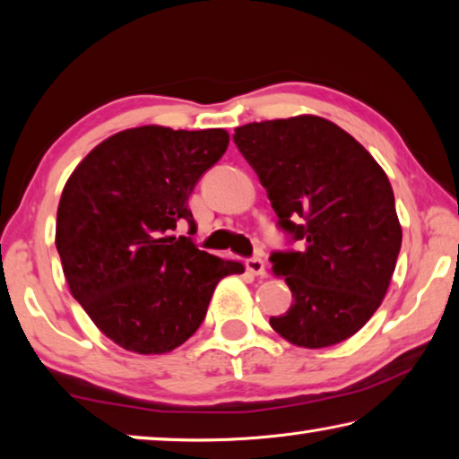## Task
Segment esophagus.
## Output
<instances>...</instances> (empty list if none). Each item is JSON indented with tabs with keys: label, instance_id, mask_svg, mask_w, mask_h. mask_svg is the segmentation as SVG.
Wrapping results in <instances>:
<instances>
[{
	"label": "esophagus",
	"instance_id": "obj_1",
	"mask_svg": "<svg viewBox=\"0 0 459 459\" xmlns=\"http://www.w3.org/2000/svg\"><path fill=\"white\" fill-rule=\"evenodd\" d=\"M247 269L251 271L253 275L257 277H265V261H263L261 257H253L247 261Z\"/></svg>",
	"mask_w": 459,
	"mask_h": 459
}]
</instances>
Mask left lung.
<instances>
[{
  "label": "left lung",
  "instance_id": "1",
  "mask_svg": "<svg viewBox=\"0 0 459 459\" xmlns=\"http://www.w3.org/2000/svg\"><path fill=\"white\" fill-rule=\"evenodd\" d=\"M235 143L267 190L279 227L304 248L273 253L293 304L269 324L301 348L354 336L391 283L401 222L385 169L356 139L317 115L248 123Z\"/></svg>",
  "mask_w": 459,
  "mask_h": 459
}]
</instances>
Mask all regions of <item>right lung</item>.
<instances>
[{"label": "right lung", "mask_w": 459, "mask_h": 459, "mask_svg": "<svg viewBox=\"0 0 459 459\" xmlns=\"http://www.w3.org/2000/svg\"><path fill=\"white\" fill-rule=\"evenodd\" d=\"M229 147L224 129L143 126L100 142L68 178L56 214V248L68 290L123 351L166 354L204 320L216 283L238 261L176 238L196 227L188 198Z\"/></svg>", "instance_id": "right-lung-1"}]
</instances>
